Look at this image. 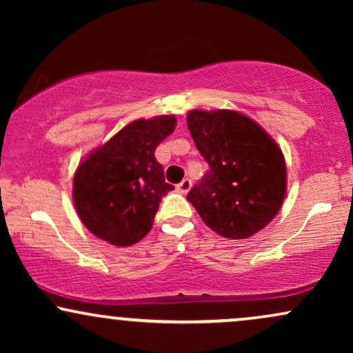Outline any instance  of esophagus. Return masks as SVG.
I'll return each mask as SVG.
<instances>
[{
	"label": "esophagus",
	"mask_w": 353,
	"mask_h": 353,
	"mask_svg": "<svg viewBox=\"0 0 353 353\" xmlns=\"http://www.w3.org/2000/svg\"><path fill=\"white\" fill-rule=\"evenodd\" d=\"M190 185H192V182H190V179H188V177H185V179H182L179 184H177V190H179L181 194H188L189 189H190Z\"/></svg>",
	"instance_id": "esophagus-1"
}]
</instances>
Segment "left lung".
Masks as SVG:
<instances>
[{
  "mask_svg": "<svg viewBox=\"0 0 353 353\" xmlns=\"http://www.w3.org/2000/svg\"><path fill=\"white\" fill-rule=\"evenodd\" d=\"M188 128L209 171L188 201L219 236L247 239L275 217L287 169L275 141L236 111H190Z\"/></svg>",
  "mask_w": 353,
  "mask_h": 353,
  "instance_id": "8db88e82",
  "label": "left lung"
}]
</instances>
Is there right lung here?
<instances>
[{"label": "right lung", "instance_id": "add662e5", "mask_svg": "<svg viewBox=\"0 0 353 353\" xmlns=\"http://www.w3.org/2000/svg\"><path fill=\"white\" fill-rule=\"evenodd\" d=\"M174 128V116L137 119L79 164L72 197L96 237L124 247L148 236L161 201L174 189L154 157Z\"/></svg>", "mask_w": 353, "mask_h": 353}]
</instances>
